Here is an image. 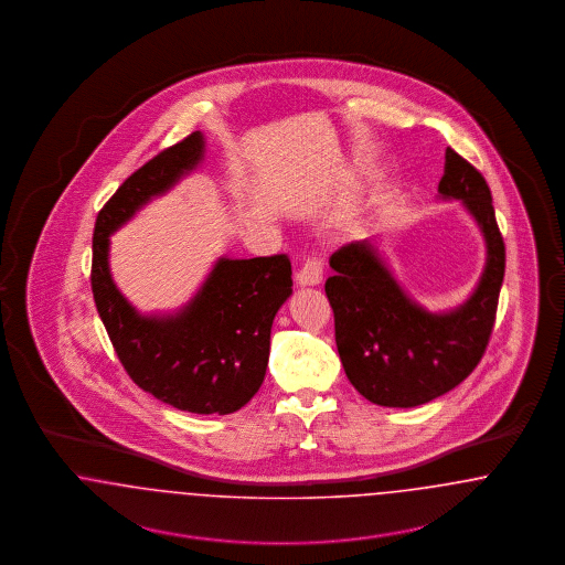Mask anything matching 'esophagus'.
I'll return each mask as SVG.
<instances>
[{"mask_svg":"<svg viewBox=\"0 0 565 565\" xmlns=\"http://www.w3.org/2000/svg\"><path fill=\"white\" fill-rule=\"evenodd\" d=\"M296 286L307 288V286H320L323 279L322 260L318 258H309L298 273H296Z\"/></svg>","mask_w":565,"mask_h":565,"instance_id":"1","label":"esophagus"}]
</instances>
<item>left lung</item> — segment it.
<instances>
[{"label": "left lung", "instance_id": "8db88e82", "mask_svg": "<svg viewBox=\"0 0 565 565\" xmlns=\"http://www.w3.org/2000/svg\"><path fill=\"white\" fill-rule=\"evenodd\" d=\"M438 199L461 201L484 239L483 273L461 305L431 313L404 292L371 239L330 256L326 296L351 385L373 404L411 408L447 394L475 371L495 322L507 249L483 175L447 148Z\"/></svg>", "mask_w": 565, "mask_h": 565}]
</instances>
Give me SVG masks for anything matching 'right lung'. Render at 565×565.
I'll return each instance as SVG.
<instances>
[{
  "instance_id": "obj_1",
  "label": "right lung",
  "mask_w": 565,
  "mask_h": 565,
  "mask_svg": "<svg viewBox=\"0 0 565 565\" xmlns=\"http://www.w3.org/2000/svg\"><path fill=\"white\" fill-rule=\"evenodd\" d=\"M203 157L205 137L194 131L114 192L95 222L90 286L109 341L143 392L180 411L228 415L252 401L267 375L270 326L292 295L288 256H222L184 307L150 316L135 309L109 270V235L192 173Z\"/></svg>"
}]
</instances>
